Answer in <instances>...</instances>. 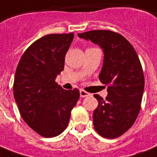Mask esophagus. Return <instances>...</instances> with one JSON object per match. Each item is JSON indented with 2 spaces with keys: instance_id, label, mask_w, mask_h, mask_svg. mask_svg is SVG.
<instances>
[{
  "instance_id": "34e87169",
  "label": "esophagus",
  "mask_w": 157,
  "mask_h": 157,
  "mask_svg": "<svg viewBox=\"0 0 157 157\" xmlns=\"http://www.w3.org/2000/svg\"><path fill=\"white\" fill-rule=\"evenodd\" d=\"M80 97H88V96H90V94L89 92H87V91H85L84 90H80Z\"/></svg>"
}]
</instances>
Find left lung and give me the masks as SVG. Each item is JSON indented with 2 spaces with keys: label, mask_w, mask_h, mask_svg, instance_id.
I'll list each match as a JSON object with an SVG mask.
<instances>
[{
  "label": "left lung",
  "mask_w": 157,
  "mask_h": 157,
  "mask_svg": "<svg viewBox=\"0 0 157 157\" xmlns=\"http://www.w3.org/2000/svg\"><path fill=\"white\" fill-rule=\"evenodd\" d=\"M78 36L98 44L104 53L99 80L108 86V96L103 99L94 95L98 101L93 113L95 130L104 138H118L134 124L141 108L144 77L139 58L132 44L116 32L95 30Z\"/></svg>",
  "instance_id": "left-lung-1"
}]
</instances>
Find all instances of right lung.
Here are the masks:
<instances>
[{
    "mask_svg": "<svg viewBox=\"0 0 157 157\" xmlns=\"http://www.w3.org/2000/svg\"><path fill=\"white\" fill-rule=\"evenodd\" d=\"M73 33L49 34L35 41L21 56L15 72L13 96L23 120L44 138L67 128L79 98L78 89L66 90L56 82L64 69Z\"/></svg>",
    "mask_w": 157,
    "mask_h": 157,
    "instance_id": "add662e5",
    "label": "right lung"
}]
</instances>
